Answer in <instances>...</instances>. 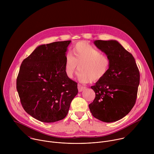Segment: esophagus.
<instances>
[{"label":"esophagus","instance_id":"34e87169","mask_svg":"<svg viewBox=\"0 0 154 154\" xmlns=\"http://www.w3.org/2000/svg\"><path fill=\"white\" fill-rule=\"evenodd\" d=\"M85 88H86L85 86H83L81 85H78V90H79V92H81V91H83Z\"/></svg>","mask_w":154,"mask_h":154}]
</instances>
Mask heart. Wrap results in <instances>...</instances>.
Masks as SVG:
<instances>
[{
  "label": "heart",
  "instance_id": "heart-1",
  "mask_svg": "<svg viewBox=\"0 0 154 154\" xmlns=\"http://www.w3.org/2000/svg\"><path fill=\"white\" fill-rule=\"evenodd\" d=\"M72 55H66L64 72L72 79L79 69V79L82 82L96 83L102 80L108 73L111 60L107 55L86 42H79L72 48Z\"/></svg>",
  "mask_w": 154,
  "mask_h": 154
}]
</instances>
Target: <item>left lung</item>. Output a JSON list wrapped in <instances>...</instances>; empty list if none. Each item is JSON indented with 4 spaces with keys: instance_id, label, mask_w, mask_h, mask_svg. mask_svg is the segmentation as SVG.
<instances>
[{
    "instance_id": "1",
    "label": "left lung",
    "mask_w": 154,
    "mask_h": 154,
    "mask_svg": "<svg viewBox=\"0 0 154 154\" xmlns=\"http://www.w3.org/2000/svg\"><path fill=\"white\" fill-rule=\"evenodd\" d=\"M96 47L111 60L106 75L91 86L96 97L89 105L96 119L105 122L125 116L135 104L140 84V71L133 55L115 40H96Z\"/></svg>"
}]
</instances>
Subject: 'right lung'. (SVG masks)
<instances>
[{
  "label": "right lung",
  "mask_w": 154,
  "mask_h": 154,
  "mask_svg": "<svg viewBox=\"0 0 154 154\" xmlns=\"http://www.w3.org/2000/svg\"><path fill=\"white\" fill-rule=\"evenodd\" d=\"M71 41L38 46L22 63L16 89L24 110L43 122L64 119L78 93L77 83L64 72L66 52Z\"/></svg>",
  "instance_id": "right-lung-1"
}]
</instances>
